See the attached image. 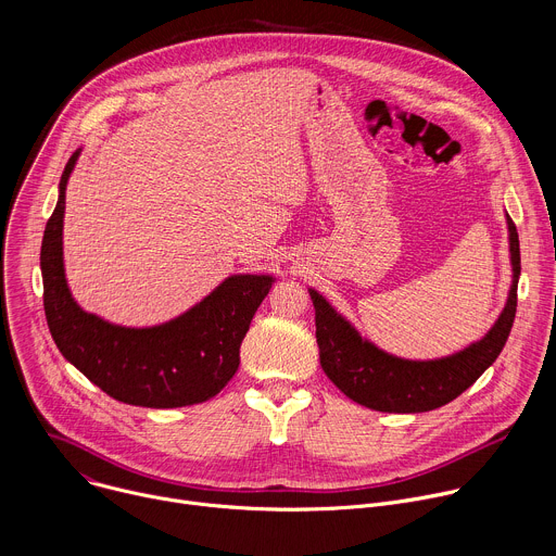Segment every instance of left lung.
<instances>
[{"label": "left lung", "instance_id": "left-lung-1", "mask_svg": "<svg viewBox=\"0 0 556 556\" xmlns=\"http://www.w3.org/2000/svg\"><path fill=\"white\" fill-rule=\"evenodd\" d=\"M506 224L513 264V283L506 305L484 339L444 358L409 361L387 354L363 339L324 294L309 288L321 367L348 399L387 414L431 412L457 399L495 363L515 321L517 283L521 275L517 226L508 215Z\"/></svg>", "mask_w": 556, "mask_h": 556}]
</instances>
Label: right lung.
I'll list each match as a JSON object with an SVG mask.
<instances>
[{
	"mask_svg": "<svg viewBox=\"0 0 556 556\" xmlns=\"http://www.w3.org/2000/svg\"><path fill=\"white\" fill-rule=\"evenodd\" d=\"M78 153L63 169L41 242L43 309L59 352L125 405L174 409L213 399L240 367V345L275 279L230 275L191 309L151 328L114 326L78 307L63 270L65 187Z\"/></svg>",
	"mask_w": 556,
	"mask_h": 556,
	"instance_id": "1",
	"label": "right lung"
}]
</instances>
